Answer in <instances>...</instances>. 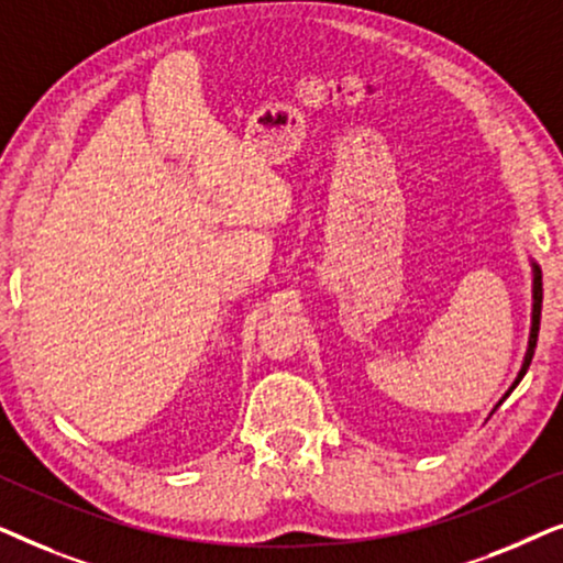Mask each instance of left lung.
<instances>
[{"label":"left lung","instance_id":"obj_1","mask_svg":"<svg viewBox=\"0 0 563 563\" xmlns=\"http://www.w3.org/2000/svg\"><path fill=\"white\" fill-rule=\"evenodd\" d=\"M530 274H533V287H530V295H533V305H530V335H528V349H526V356H522V364H520V372H518V376H515V382L510 384V389H507L505 395H503V399H499V402L495 405V410H497L499 405L505 402L507 397L512 395V389L518 387L520 379H522V376H526V372H528L530 361H533V353H536V343H538V328H541V302H543V284H541V266H538L533 258H530ZM495 410H492V412H495ZM492 412H489V415H492Z\"/></svg>","mask_w":563,"mask_h":563}]
</instances>
